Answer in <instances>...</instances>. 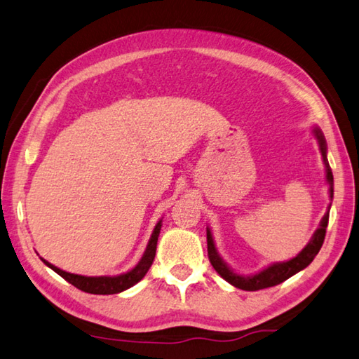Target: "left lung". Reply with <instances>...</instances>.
I'll return each instance as SVG.
<instances>
[{
    "label": "left lung",
    "mask_w": 359,
    "mask_h": 359,
    "mask_svg": "<svg viewBox=\"0 0 359 359\" xmlns=\"http://www.w3.org/2000/svg\"><path fill=\"white\" fill-rule=\"evenodd\" d=\"M313 132H314V137L318 138L322 158H324V165H325V171H327V182L330 185V198L333 199V172H332V168H330L328 160H327V143H325L324 133H322V130L319 128H314ZM328 216H330V207H328V212L325 213V216L322 217L319 229L314 231L311 241L308 243L304 249H302V252L297 257H294L292 259H290V262L273 263V264L268 266L266 269H263L262 272L255 273V276H240V273L231 271L229 266L222 262L219 254H217L212 231H210V229L207 227V249H208L210 263H212L215 271L219 273V276L226 280V282L233 285L235 287H240V290L258 291V290H264V287H269V286H276L278 283L285 282V280H287L290 277H292L294 273H297L299 271L305 269L306 266L313 262L314 257L319 254L322 244H324V240H325Z\"/></svg>",
    "instance_id": "left-lung-1"
}]
</instances>
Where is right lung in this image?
<instances>
[{
  "instance_id": "1",
  "label": "right lung",
  "mask_w": 359,
  "mask_h": 359,
  "mask_svg": "<svg viewBox=\"0 0 359 359\" xmlns=\"http://www.w3.org/2000/svg\"><path fill=\"white\" fill-rule=\"evenodd\" d=\"M160 229H161V221H158L156 229H154L151 240H149V243H147V248L144 250L142 259L138 262V264L133 269H130L129 272L121 273V276H114V277L77 276V273H69V272L59 269L57 266L48 263L43 258H41V262H43L48 268H51L54 272H57L59 276L62 278H65L68 283H72L73 286L77 287V290H81L83 292L104 294V296L105 294H118V292L129 290V287H132L133 285H137L140 280L146 276V272L149 271L151 264L154 262V257H156Z\"/></svg>"
}]
</instances>
